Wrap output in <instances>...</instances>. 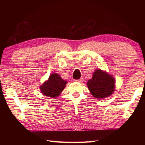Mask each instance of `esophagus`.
Segmentation results:
<instances>
[{"mask_svg":"<svg viewBox=\"0 0 145 145\" xmlns=\"http://www.w3.org/2000/svg\"><path fill=\"white\" fill-rule=\"evenodd\" d=\"M75 82H80V83H82V82H83V78H80V79H78V80H75Z\"/></svg>","mask_w":145,"mask_h":145,"instance_id":"34e87169","label":"esophagus"}]
</instances>
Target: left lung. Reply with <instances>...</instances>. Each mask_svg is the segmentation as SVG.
Listing matches in <instances>:
<instances>
[{
	"label": "left lung",
	"instance_id": "left-lung-1",
	"mask_svg": "<svg viewBox=\"0 0 145 145\" xmlns=\"http://www.w3.org/2000/svg\"><path fill=\"white\" fill-rule=\"evenodd\" d=\"M87 86L93 97L100 100L111 96L116 88L113 76L101 69L95 70L92 78L87 82Z\"/></svg>",
	"mask_w": 145,
	"mask_h": 145
}]
</instances>
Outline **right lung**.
<instances>
[{
    "label": "right lung",
    "instance_id": "right-lung-1",
    "mask_svg": "<svg viewBox=\"0 0 145 145\" xmlns=\"http://www.w3.org/2000/svg\"><path fill=\"white\" fill-rule=\"evenodd\" d=\"M68 83L56 73H52L46 81L40 86V89L43 95L46 97L55 99L58 97L65 89Z\"/></svg>",
    "mask_w": 145,
    "mask_h": 145
}]
</instances>
